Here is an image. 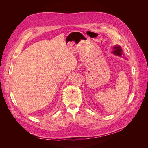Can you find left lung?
<instances>
[{
  "label": "left lung",
  "instance_id": "left-lung-1",
  "mask_svg": "<svg viewBox=\"0 0 148 148\" xmlns=\"http://www.w3.org/2000/svg\"><path fill=\"white\" fill-rule=\"evenodd\" d=\"M114 49H115V50L113 51V53H114L115 54L118 55V56L122 55V49H121L120 46H115Z\"/></svg>",
  "mask_w": 148,
  "mask_h": 148
}]
</instances>
